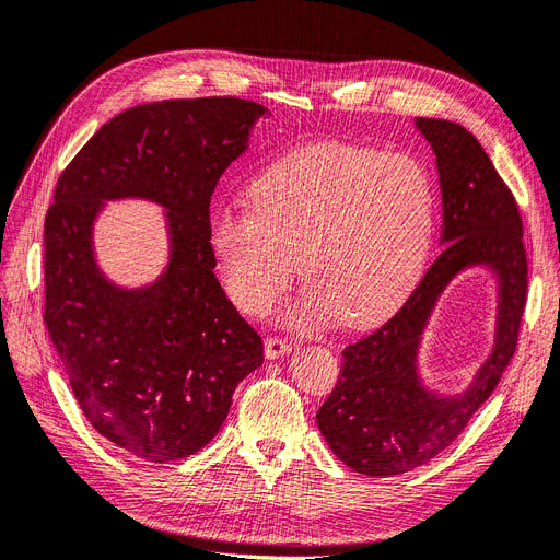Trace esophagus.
<instances>
[{"mask_svg":"<svg viewBox=\"0 0 560 560\" xmlns=\"http://www.w3.org/2000/svg\"><path fill=\"white\" fill-rule=\"evenodd\" d=\"M289 342H284L282 338H278V335H266L264 338V353H266V358H280V355H284V353H289Z\"/></svg>","mask_w":560,"mask_h":560,"instance_id":"1","label":"esophagus"}]
</instances>
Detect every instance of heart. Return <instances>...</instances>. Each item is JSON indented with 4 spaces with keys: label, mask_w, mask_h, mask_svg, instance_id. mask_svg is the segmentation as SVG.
Masks as SVG:
<instances>
[{
    "label": "heart",
    "mask_w": 560,
    "mask_h": 560,
    "mask_svg": "<svg viewBox=\"0 0 560 560\" xmlns=\"http://www.w3.org/2000/svg\"><path fill=\"white\" fill-rule=\"evenodd\" d=\"M248 202L222 207L209 222L222 287L245 315H264L299 259L307 282L284 312L299 328L338 312L345 324L388 315L418 280L434 238V178L407 151H289L253 178Z\"/></svg>",
    "instance_id": "b5f03b06"
}]
</instances>
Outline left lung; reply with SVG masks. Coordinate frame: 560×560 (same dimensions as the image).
Wrapping results in <instances>:
<instances>
[{
	"instance_id": "8db88e82",
	"label": "left lung",
	"mask_w": 560,
	"mask_h": 560,
	"mask_svg": "<svg viewBox=\"0 0 560 560\" xmlns=\"http://www.w3.org/2000/svg\"><path fill=\"white\" fill-rule=\"evenodd\" d=\"M416 126L436 153L445 245L395 315L345 347L338 384L317 411L330 451L370 478L428 464L464 432L517 351L528 294L522 213L487 151L455 121L418 117ZM471 262H489L500 273L498 347L471 389L436 398L417 382L415 349L442 287Z\"/></svg>"
}]
</instances>
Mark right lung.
<instances>
[{"label":"right lung","mask_w":560,"mask_h":560,"mask_svg":"<svg viewBox=\"0 0 560 560\" xmlns=\"http://www.w3.org/2000/svg\"><path fill=\"white\" fill-rule=\"evenodd\" d=\"M261 115L236 96L136 105L98 128L57 182L43 322L89 424L142 459L205 448L241 378L264 363L209 248L211 195ZM117 196L163 203L173 234L166 276L132 293L102 278L91 250L93 218Z\"/></svg>","instance_id":"right-lung-1"}]
</instances>
